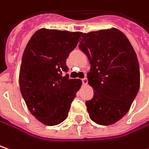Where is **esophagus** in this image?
I'll return each instance as SVG.
<instances>
[{
	"instance_id": "34e87169",
	"label": "esophagus",
	"mask_w": 149,
	"mask_h": 149,
	"mask_svg": "<svg viewBox=\"0 0 149 149\" xmlns=\"http://www.w3.org/2000/svg\"><path fill=\"white\" fill-rule=\"evenodd\" d=\"M82 83H83L84 86H86V85H87V83H88V79L86 78L82 79Z\"/></svg>"
}]
</instances>
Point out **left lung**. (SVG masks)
<instances>
[{
    "instance_id": "1",
    "label": "left lung",
    "mask_w": 149,
    "mask_h": 149,
    "mask_svg": "<svg viewBox=\"0 0 149 149\" xmlns=\"http://www.w3.org/2000/svg\"><path fill=\"white\" fill-rule=\"evenodd\" d=\"M79 48L91 63L88 84L94 96L86 100L90 118L111 125L129 111L140 86L137 54L126 35L115 27L82 33Z\"/></svg>"
}]
</instances>
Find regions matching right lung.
Masks as SVG:
<instances>
[{
	"label": "right lung",
	"instance_id": "1",
	"mask_svg": "<svg viewBox=\"0 0 149 149\" xmlns=\"http://www.w3.org/2000/svg\"><path fill=\"white\" fill-rule=\"evenodd\" d=\"M80 32L41 28L27 42L20 67V91L30 112L42 124L63 122L82 82L69 79L66 59Z\"/></svg>",
	"mask_w": 149,
	"mask_h": 149
}]
</instances>
